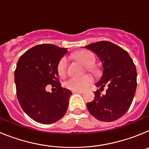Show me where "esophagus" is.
Wrapping results in <instances>:
<instances>
[{
	"instance_id": "obj_1",
	"label": "esophagus",
	"mask_w": 149,
	"mask_h": 149,
	"mask_svg": "<svg viewBox=\"0 0 149 149\" xmlns=\"http://www.w3.org/2000/svg\"><path fill=\"white\" fill-rule=\"evenodd\" d=\"M72 93H81V94H82V93H84V92L83 91H72Z\"/></svg>"
}]
</instances>
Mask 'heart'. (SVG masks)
<instances>
[{"mask_svg":"<svg viewBox=\"0 0 149 149\" xmlns=\"http://www.w3.org/2000/svg\"><path fill=\"white\" fill-rule=\"evenodd\" d=\"M76 56L81 60L84 65L87 67V70L93 74L97 73V69L94 66L95 63V57L93 53L87 51H81L76 54ZM68 65V58L66 56H63L58 62L56 70L60 76H63L66 72ZM93 82V77L89 75L83 77H71L65 81V86L67 89L72 91H84L87 89Z\"/></svg>","mask_w":149,"mask_h":149,"instance_id":"obj_1","label":"heart"}]
</instances>
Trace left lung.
<instances>
[{
  "mask_svg": "<svg viewBox=\"0 0 149 149\" xmlns=\"http://www.w3.org/2000/svg\"><path fill=\"white\" fill-rule=\"evenodd\" d=\"M101 60L104 72L100 89L107 87L106 94L95 92V98L86 104L89 112L98 120L113 122L123 116L131 107L136 89V68L125 50L108 42L100 41L85 46Z\"/></svg>",
  "mask_w": 149,
  "mask_h": 149,
  "instance_id": "obj_1",
  "label": "left lung"
}]
</instances>
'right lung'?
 <instances>
[{
  "label": "right lung",
  "mask_w": 149,
  "mask_h": 149,
  "mask_svg": "<svg viewBox=\"0 0 149 149\" xmlns=\"http://www.w3.org/2000/svg\"><path fill=\"white\" fill-rule=\"evenodd\" d=\"M68 48L51 44L36 45L20 56L15 70L18 102L22 110L36 122L51 124L64 116L72 95L61 86L56 66ZM48 84L55 93L45 90Z\"/></svg>",
  "instance_id": "right-lung-1"
}]
</instances>
